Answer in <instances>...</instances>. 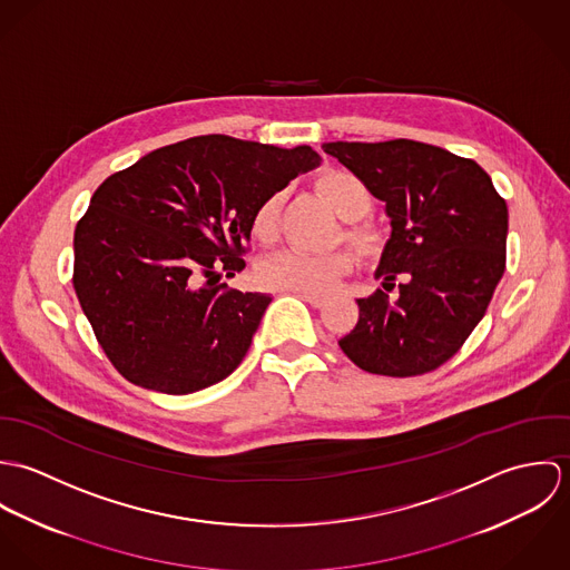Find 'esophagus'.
I'll use <instances>...</instances> for the list:
<instances>
[{
  "instance_id": "1",
  "label": "esophagus",
  "mask_w": 570,
  "mask_h": 570,
  "mask_svg": "<svg viewBox=\"0 0 570 570\" xmlns=\"http://www.w3.org/2000/svg\"><path fill=\"white\" fill-rule=\"evenodd\" d=\"M298 296H301L305 303H309L314 309H321L326 303L325 298H321V296H309V294H298Z\"/></svg>"
}]
</instances>
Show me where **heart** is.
<instances>
[{"mask_svg":"<svg viewBox=\"0 0 570 570\" xmlns=\"http://www.w3.org/2000/svg\"><path fill=\"white\" fill-rule=\"evenodd\" d=\"M316 190L326 204L346 222H357L368 215L373 206V197L368 186L348 170L328 168L316 179ZM281 195H272L256 210L252 222V233L261 242H272L278 230L281 217ZM346 239L355 247V252L366 261H380L386 249V237L382 230L373 226H353L346 230ZM353 258L346 252H328V254H301V252H283L265 258L258 265V278L263 285L272 289L325 296L337 281L351 269Z\"/></svg>","mask_w":570,"mask_h":570,"instance_id":"heart-1","label":"heart"}]
</instances>
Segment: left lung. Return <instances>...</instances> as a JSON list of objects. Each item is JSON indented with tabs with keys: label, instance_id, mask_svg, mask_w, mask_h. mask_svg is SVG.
I'll return each mask as SVG.
<instances>
[{
	"label": "left lung",
	"instance_id": "obj_1",
	"mask_svg": "<svg viewBox=\"0 0 570 570\" xmlns=\"http://www.w3.org/2000/svg\"><path fill=\"white\" fill-rule=\"evenodd\" d=\"M325 154L384 202L391 237L377 289L357 298L360 321L340 348L362 371L412 377L448 362L481 323L504 272L509 213L488 173L441 147L325 142Z\"/></svg>",
	"mask_w": 570,
	"mask_h": 570
}]
</instances>
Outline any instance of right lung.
Segmentation results:
<instances>
[{
  "instance_id": "1",
  "label": "right lung",
  "mask_w": 570,
  "mask_h": 570,
  "mask_svg": "<svg viewBox=\"0 0 570 570\" xmlns=\"http://www.w3.org/2000/svg\"><path fill=\"white\" fill-rule=\"evenodd\" d=\"M281 149L199 136L107 177L75 230V289L102 351L136 386L188 395L226 380L272 303L228 289L256 210L321 166Z\"/></svg>"
}]
</instances>
